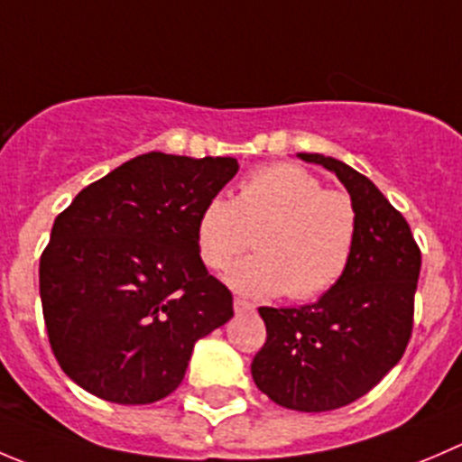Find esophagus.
I'll return each instance as SVG.
<instances>
[{
	"label": "esophagus",
	"mask_w": 462,
	"mask_h": 462,
	"mask_svg": "<svg viewBox=\"0 0 462 462\" xmlns=\"http://www.w3.org/2000/svg\"><path fill=\"white\" fill-rule=\"evenodd\" d=\"M253 304L248 302V300H244V298H235V311L236 313H248V311H253Z\"/></svg>",
	"instance_id": "esophagus-1"
}]
</instances>
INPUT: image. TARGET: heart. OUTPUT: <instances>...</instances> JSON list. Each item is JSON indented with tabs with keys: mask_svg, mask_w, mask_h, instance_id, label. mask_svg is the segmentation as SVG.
I'll return each mask as SVG.
<instances>
[{
	"mask_svg": "<svg viewBox=\"0 0 462 462\" xmlns=\"http://www.w3.org/2000/svg\"><path fill=\"white\" fill-rule=\"evenodd\" d=\"M259 253L227 275L232 289L254 298L289 293L311 300L343 277L356 241L350 194L322 189L320 178L300 164L254 169L235 200L214 196L196 218V250L209 271H226L245 250Z\"/></svg>",
	"mask_w": 462,
	"mask_h": 462,
	"instance_id": "obj_1",
	"label": "heart"
}]
</instances>
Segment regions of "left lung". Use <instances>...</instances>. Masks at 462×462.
<instances>
[{
    "instance_id": "8db88e82",
    "label": "left lung",
    "mask_w": 462,
    "mask_h": 462,
    "mask_svg": "<svg viewBox=\"0 0 462 462\" xmlns=\"http://www.w3.org/2000/svg\"><path fill=\"white\" fill-rule=\"evenodd\" d=\"M298 158L334 171L355 200V250L318 302L259 307L266 343L250 373L275 404L322 413L373 391L406 352L422 253L406 218L364 173L320 153Z\"/></svg>"
}]
</instances>
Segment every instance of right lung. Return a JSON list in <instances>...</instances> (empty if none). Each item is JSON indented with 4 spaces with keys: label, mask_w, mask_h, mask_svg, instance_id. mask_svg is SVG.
<instances>
[{
    "label": "right lung",
    "mask_w": 462,
    "mask_h": 462,
    "mask_svg": "<svg viewBox=\"0 0 462 462\" xmlns=\"http://www.w3.org/2000/svg\"><path fill=\"white\" fill-rule=\"evenodd\" d=\"M235 158L137 155L53 221L40 300L62 373L115 404H151L185 379L196 340L226 325L232 293L196 250V218Z\"/></svg>",
    "instance_id": "obj_1"
}]
</instances>
